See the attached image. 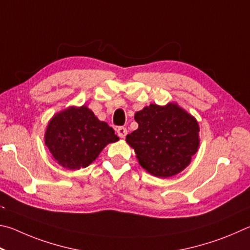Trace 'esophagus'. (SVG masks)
Masks as SVG:
<instances>
[{"instance_id":"1","label":"esophagus","mask_w":250,"mask_h":250,"mask_svg":"<svg viewBox=\"0 0 250 250\" xmlns=\"http://www.w3.org/2000/svg\"><path fill=\"white\" fill-rule=\"evenodd\" d=\"M117 135L121 138H124L126 135H127V129H126V127H123V126H121V127L117 128Z\"/></svg>"}]
</instances>
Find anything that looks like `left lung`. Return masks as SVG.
Returning <instances> with one entry per match:
<instances>
[{
    "mask_svg": "<svg viewBox=\"0 0 250 250\" xmlns=\"http://www.w3.org/2000/svg\"><path fill=\"white\" fill-rule=\"evenodd\" d=\"M138 128L126 136L139 164L156 177L182 171L198 151L199 124L177 104H150L135 114Z\"/></svg>",
    "mask_w": 250,
    "mask_h": 250,
    "instance_id": "obj_1",
    "label": "left lung"
}]
</instances>
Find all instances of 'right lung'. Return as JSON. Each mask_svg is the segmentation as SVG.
I'll use <instances>...</instances> for the list:
<instances>
[{
	"mask_svg": "<svg viewBox=\"0 0 250 250\" xmlns=\"http://www.w3.org/2000/svg\"><path fill=\"white\" fill-rule=\"evenodd\" d=\"M117 135L86 106L69 107L51 118L45 144L64 168L78 170L93 163L103 148L118 141Z\"/></svg>",
	"mask_w": 250,
	"mask_h": 250,
	"instance_id": "1",
	"label": "right lung"
}]
</instances>
